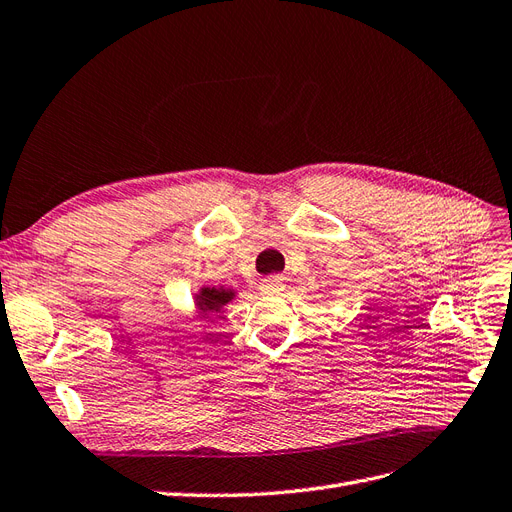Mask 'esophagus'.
Wrapping results in <instances>:
<instances>
[{"label":"esophagus","mask_w":512,"mask_h":512,"mask_svg":"<svg viewBox=\"0 0 512 512\" xmlns=\"http://www.w3.org/2000/svg\"><path fill=\"white\" fill-rule=\"evenodd\" d=\"M260 290H262V294H269V297H273V294H282V292L286 290L284 277H280V275H271V277H267V280H262Z\"/></svg>","instance_id":"34e87169"}]
</instances>
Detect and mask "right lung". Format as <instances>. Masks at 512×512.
Listing matches in <instances>:
<instances>
[{
    "instance_id": "obj_1",
    "label": "right lung",
    "mask_w": 512,
    "mask_h": 512,
    "mask_svg": "<svg viewBox=\"0 0 512 512\" xmlns=\"http://www.w3.org/2000/svg\"><path fill=\"white\" fill-rule=\"evenodd\" d=\"M232 299H235V290L230 288H200L196 294V307L203 316L218 314Z\"/></svg>"
}]
</instances>
